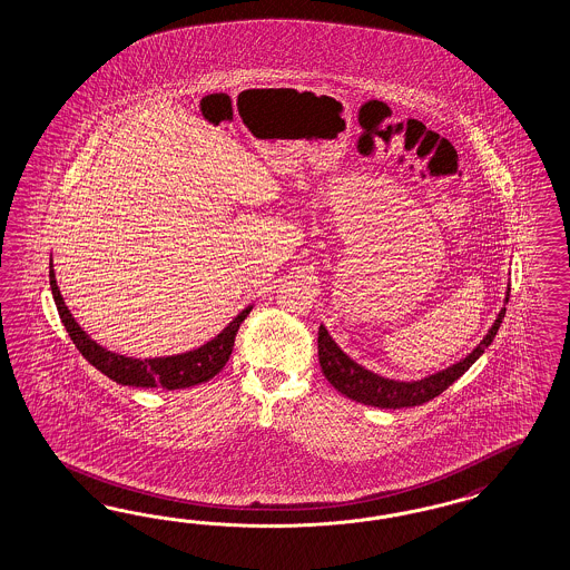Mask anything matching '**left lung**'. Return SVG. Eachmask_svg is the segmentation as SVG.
<instances>
[{
	"label": "left lung",
	"mask_w": 570,
	"mask_h": 570,
	"mask_svg": "<svg viewBox=\"0 0 570 570\" xmlns=\"http://www.w3.org/2000/svg\"><path fill=\"white\" fill-rule=\"evenodd\" d=\"M508 301H510V284L505 291L503 307L498 313L493 326L484 334L483 341L474 346L466 357H462L460 362L449 365L445 370H439L436 374H431L426 379L410 380V382L384 379L380 374H374L372 370H365L360 363L353 362L345 351L334 343V338L330 336L328 330L324 326H320V332H317V355H320L322 372L338 393H343L345 397L353 399L363 405L382 407V410L422 405L436 395H441L448 386H451L466 372L472 363L483 355L487 346L493 343V338L500 330Z\"/></svg>",
	"instance_id": "8db88e82"
}]
</instances>
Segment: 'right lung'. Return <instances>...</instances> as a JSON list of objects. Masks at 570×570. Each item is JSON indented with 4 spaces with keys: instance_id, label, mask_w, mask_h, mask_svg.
<instances>
[{
    "instance_id": "1",
    "label": "right lung",
    "mask_w": 570,
    "mask_h": 570,
    "mask_svg": "<svg viewBox=\"0 0 570 570\" xmlns=\"http://www.w3.org/2000/svg\"><path fill=\"white\" fill-rule=\"evenodd\" d=\"M50 286H52L53 303L58 307L60 320L69 332L70 341L79 348V353L96 370H100L104 376L125 384V386H139V389L177 391V389H188V386L207 382L213 376H217L232 355L236 332L240 328L242 322L246 320V315L253 309V305L242 309L215 338H210L208 343L198 348L177 353V355H167V357L138 360V357H125L115 351L104 348L77 324V320L72 317L69 307L65 305V298L56 284L52 259H50Z\"/></svg>"
}]
</instances>
